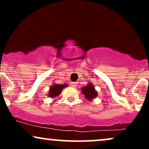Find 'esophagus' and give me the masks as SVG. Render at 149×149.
Listing matches in <instances>:
<instances>
[{"label":"esophagus","mask_w":149,"mask_h":149,"mask_svg":"<svg viewBox=\"0 0 149 149\" xmlns=\"http://www.w3.org/2000/svg\"><path fill=\"white\" fill-rule=\"evenodd\" d=\"M77 84H78V83H77L76 82H73V83H71V85L73 87V88H76Z\"/></svg>","instance_id":"obj_1"}]
</instances>
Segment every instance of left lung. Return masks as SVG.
I'll use <instances>...</instances> for the list:
<instances>
[{
    "label": "left lung",
    "mask_w": 149,
    "mask_h": 149,
    "mask_svg": "<svg viewBox=\"0 0 149 149\" xmlns=\"http://www.w3.org/2000/svg\"><path fill=\"white\" fill-rule=\"evenodd\" d=\"M81 92L84 95L85 98L89 101L94 100L98 95V93H97V90H95V86L92 83H88L86 86L83 87L81 88Z\"/></svg>",
    "instance_id": "obj_1"
}]
</instances>
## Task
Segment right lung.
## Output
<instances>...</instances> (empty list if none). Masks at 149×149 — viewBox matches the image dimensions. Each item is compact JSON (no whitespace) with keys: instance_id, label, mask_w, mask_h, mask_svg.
I'll return each instance as SVG.
<instances>
[{"instance_id":"add662e5","label":"right lung","mask_w":149,"mask_h":149,"mask_svg":"<svg viewBox=\"0 0 149 149\" xmlns=\"http://www.w3.org/2000/svg\"><path fill=\"white\" fill-rule=\"evenodd\" d=\"M68 87L67 83H64V84H57V83H54L52 84V86H50L49 90L47 94V97H50V98H54V97H57L61 94L62 92V90L65 88Z\"/></svg>"}]
</instances>
